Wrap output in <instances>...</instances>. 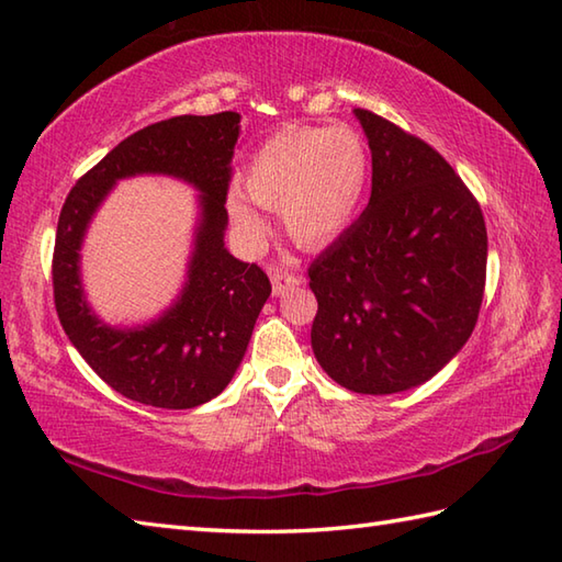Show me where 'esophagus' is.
I'll use <instances>...</instances> for the list:
<instances>
[{
    "label": "esophagus",
    "instance_id": "1",
    "mask_svg": "<svg viewBox=\"0 0 562 562\" xmlns=\"http://www.w3.org/2000/svg\"><path fill=\"white\" fill-rule=\"evenodd\" d=\"M270 280H272V294L274 296H282L284 292H290L292 288H296V284L302 282L300 274H294L290 270H282V268H272Z\"/></svg>",
    "mask_w": 562,
    "mask_h": 562
}]
</instances>
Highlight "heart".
<instances>
[{
	"label": "heart",
	"mask_w": 562,
	"mask_h": 562,
	"mask_svg": "<svg viewBox=\"0 0 562 562\" xmlns=\"http://www.w3.org/2000/svg\"><path fill=\"white\" fill-rule=\"evenodd\" d=\"M241 181L258 207L280 210L294 244L318 248L338 238L360 212L369 151L345 125L282 127L254 151ZM229 217L248 244L266 236V222L238 193L229 198Z\"/></svg>",
	"instance_id": "b5f03b06"
}]
</instances>
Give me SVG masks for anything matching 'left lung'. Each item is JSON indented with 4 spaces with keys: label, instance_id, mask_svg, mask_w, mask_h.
Instances as JSON below:
<instances>
[{
    "label": "left lung",
    "instance_id": "left-lung-1",
    "mask_svg": "<svg viewBox=\"0 0 562 562\" xmlns=\"http://www.w3.org/2000/svg\"><path fill=\"white\" fill-rule=\"evenodd\" d=\"M372 149V198L312 268L318 364L355 393L432 379L479 321L487 232L449 161L403 127L355 109Z\"/></svg>",
    "mask_w": 562,
    "mask_h": 562
}]
</instances>
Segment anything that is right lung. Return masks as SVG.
I'll return each mask as SVG.
<instances>
[{
	"label": "right lung",
	"mask_w": 562,
	"mask_h": 562,
	"mask_svg": "<svg viewBox=\"0 0 562 562\" xmlns=\"http://www.w3.org/2000/svg\"><path fill=\"white\" fill-rule=\"evenodd\" d=\"M234 111L176 115L137 130L83 173L59 212L53 292L71 345L105 384L125 398L166 411L207 403L241 364L250 333L270 296V280L256 262L236 260L224 248L226 193L238 139ZM166 172L203 193V220L182 300L159 322L121 331L90 314L78 282L82 232L117 177Z\"/></svg>",
	"instance_id": "obj_1"
}]
</instances>
